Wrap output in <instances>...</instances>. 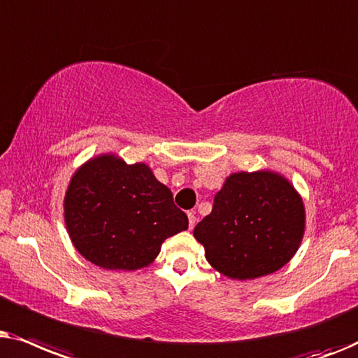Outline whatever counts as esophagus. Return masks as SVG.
Here are the masks:
<instances>
[{"label":"esophagus","mask_w":358,"mask_h":358,"mask_svg":"<svg viewBox=\"0 0 358 358\" xmlns=\"http://www.w3.org/2000/svg\"><path fill=\"white\" fill-rule=\"evenodd\" d=\"M188 222H189V229H193L194 224H196V216H194V211L188 213Z\"/></svg>","instance_id":"obj_1"}]
</instances>
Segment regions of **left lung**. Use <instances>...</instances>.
Returning a JSON list of instances; mask_svg holds the SVG:
<instances>
[{"label": "left lung", "mask_w": 358, "mask_h": 358, "mask_svg": "<svg viewBox=\"0 0 358 358\" xmlns=\"http://www.w3.org/2000/svg\"><path fill=\"white\" fill-rule=\"evenodd\" d=\"M303 198L271 170L231 173L214 196L211 214L193 236L206 260L232 280H254L280 270L304 236Z\"/></svg>", "instance_id": "8db88e82"}]
</instances>
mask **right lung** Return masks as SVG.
<instances>
[{
  "label": "right lung",
  "instance_id": "obj_1",
  "mask_svg": "<svg viewBox=\"0 0 358 358\" xmlns=\"http://www.w3.org/2000/svg\"><path fill=\"white\" fill-rule=\"evenodd\" d=\"M71 244L106 270H139L160 254L165 239L188 229L173 194L145 164L103 154L71 176L64 199Z\"/></svg>",
  "mask_w": 358,
  "mask_h": 358
}]
</instances>
